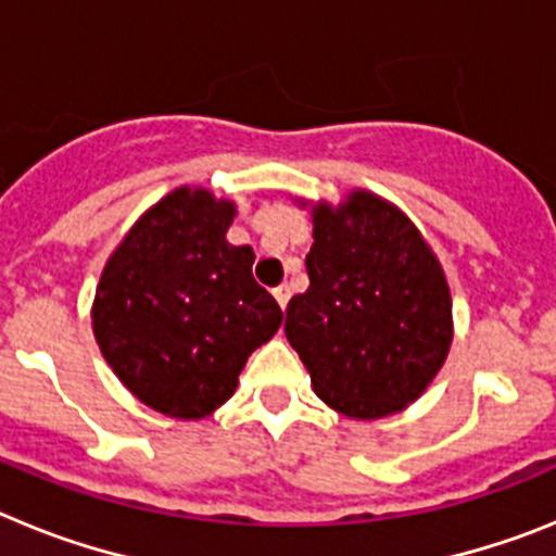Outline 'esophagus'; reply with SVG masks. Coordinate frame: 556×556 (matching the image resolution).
<instances>
[{
	"mask_svg": "<svg viewBox=\"0 0 556 556\" xmlns=\"http://www.w3.org/2000/svg\"><path fill=\"white\" fill-rule=\"evenodd\" d=\"M273 294H275V301L281 303V308H287L289 298H292V292H289L287 283H281V287H275V289H273Z\"/></svg>",
	"mask_w": 556,
	"mask_h": 556,
	"instance_id": "34e87169",
	"label": "esophagus"
}]
</instances>
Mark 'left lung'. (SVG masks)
Returning a JSON list of instances; mask_svg holds the SVG:
<instances>
[{
	"instance_id": "8db88e82",
	"label": "left lung",
	"mask_w": 556,
	"mask_h": 556,
	"mask_svg": "<svg viewBox=\"0 0 556 556\" xmlns=\"http://www.w3.org/2000/svg\"><path fill=\"white\" fill-rule=\"evenodd\" d=\"M306 273L283 331L314 392L356 420L412 404L451 345L448 283L415 225L367 191L317 205Z\"/></svg>"
}]
</instances>
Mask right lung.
Returning <instances> with one entry per match:
<instances>
[{"label":"right lung","instance_id":"obj_1","mask_svg":"<svg viewBox=\"0 0 556 556\" xmlns=\"http://www.w3.org/2000/svg\"><path fill=\"white\" fill-rule=\"evenodd\" d=\"M233 203L178 189L108 258L94 301L102 356L132 395L180 420L225 404L244 362L283 320L253 278V250L225 242Z\"/></svg>","mask_w":556,"mask_h":556}]
</instances>
